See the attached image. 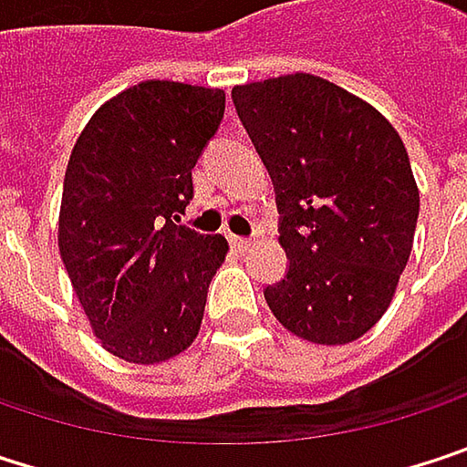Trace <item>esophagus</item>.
<instances>
[{"label":"esophagus","mask_w":467,"mask_h":467,"mask_svg":"<svg viewBox=\"0 0 467 467\" xmlns=\"http://www.w3.org/2000/svg\"><path fill=\"white\" fill-rule=\"evenodd\" d=\"M230 243H233V248H237V251H245V248L254 245L251 237H240V234H230Z\"/></svg>","instance_id":"34e87169"}]
</instances>
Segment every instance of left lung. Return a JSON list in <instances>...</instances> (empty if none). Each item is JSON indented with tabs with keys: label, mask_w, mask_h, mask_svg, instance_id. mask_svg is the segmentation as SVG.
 <instances>
[{
	"label": "left lung",
	"mask_w": 467,
	"mask_h": 467,
	"mask_svg": "<svg viewBox=\"0 0 467 467\" xmlns=\"http://www.w3.org/2000/svg\"><path fill=\"white\" fill-rule=\"evenodd\" d=\"M281 211L289 273L265 289L303 340L343 346L376 325L411 256L420 189L395 127L365 99L295 72L233 88Z\"/></svg>",
	"instance_id": "8db88e82"
}]
</instances>
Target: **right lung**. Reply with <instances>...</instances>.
I'll return each mask as SVG.
<instances>
[{"instance_id": "obj_1", "label": "right lung", "mask_w": 467, "mask_h": 467, "mask_svg": "<svg viewBox=\"0 0 467 467\" xmlns=\"http://www.w3.org/2000/svg\"><path fill=\"white\" fill-rule=\"evenodd\" d=\"M222 119V88L142 80L108 99L69 153L58 254L91 332L124 362H167L200 332L230 243L172 219Z\"/></svg>"}]
</instances>
